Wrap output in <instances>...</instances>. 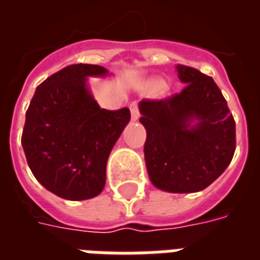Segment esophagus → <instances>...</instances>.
I'll return each mask as SVG.
<instances>
[{"label":"esophagus","instance_id":"obj_1","mask_svg":"<svg viewBox=\"0 0 260 260\" xmlns=\"http://www.w3.org/2000/svg\"><path fill=\"white\" fill-rule=\"evenodd\" d=\"M131 115H132V119H134V121L139 119V117H141L139 110H138V106H136L135 103H132V104H131Z\"/></svg>","mask_w":260,"mask_h":260}]
</instances>
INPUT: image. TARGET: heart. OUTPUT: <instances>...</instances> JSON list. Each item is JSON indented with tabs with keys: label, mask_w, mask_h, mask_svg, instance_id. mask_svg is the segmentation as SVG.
Here are the masks:
<instances>
[{
	"label": "heart",
	"mask_w": 260,
	"mask_h": 260,
	"mask_svg": "<svg viewBox=\"0 0 260 260\" xmlns=\"http://www.w3.org/2000/svg\"><path fill=\"white\" fill-rule=\"evenodd\" d=\"M146 87L149 90H158V89H161L163 87V82L160 79H150L146 82Z\"/></svg>",
	"instance_id": "heart-1"
}]
</instances>
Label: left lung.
<instances>
[{
  "label": "left lung",
  "instance_id": "8db88e82",
  "mask_svg": "<svg viewBox=\"0 0 260 260\" xmlns=\"http://www.w3.org/2000/svg\"><path fill=\"white\" fill-rule=\"evenodd\" d=\"M185 85L164 100H142L145 161L152 184L173 193L205 189L223 174L235 152V122L214 80L177 65Z\"/></svg>",
  "mask_w": 260,
  "mask_h": 260
}]
</instances>
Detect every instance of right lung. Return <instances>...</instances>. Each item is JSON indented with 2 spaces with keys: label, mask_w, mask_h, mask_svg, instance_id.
I'll list each match as a JSON object with an SVG mask.
<instances>
[{
  "label": "right lung",
  "mask_w": 260,
  "mask_h": 260,
  "mask_svg": "<svg viewBox=\"0 0 260 260\" xmlns=\"http://www.w3.org/2000/svg\"><path fill=\"white\" fill-rule=\"evenodd\" d=\"M108 71L91 64L61 69L37 86L26 111L22 146L36 180L68 201L94 198L106 184L110 153L129 122V108H100L87 78Z\"/></svg>",
  "instance_id": "add662e5"
}]
</instances>
